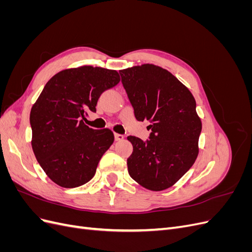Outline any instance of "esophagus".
I'll return each instance as SVG.
<instances>
[{"mask_svg":"<svg viewBox=\"0 0 252 252\" xmlns=\"http://www.w3.org/2000/svg\"><path fill=\"white\" fill-rule=\"evenodd\" d=\"M114 139H116V141H123L124 135L120 134V133H116V134H114Z\"/></svg>","mask_w":252,"mask_h":252,"instance_id":"obj_1","label":"esophagus"}]
</instances>
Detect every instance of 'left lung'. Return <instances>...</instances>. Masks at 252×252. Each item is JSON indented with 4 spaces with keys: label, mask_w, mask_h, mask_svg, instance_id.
I'll return each mask as SVG.
<instances>
[{
    "label": "left lung",
    "mask_w": 252,
    "mask_h": 252,
    "mask_svg": "<svg viewBox=\"0 0 252 252\" xmlns=\"http://www.w3.org/2000/svg\"><path fill=\"white\" fill-rule=\"evenodd\" d=\"M138 121L147 120L150 140L129 135L133 151L128 172L152 191L173 186L194 164L199 155L202 121L190 90L174 75L154 64L120 70Z\"/></svg>",
    "instance_id": "1"
}]
</instances>
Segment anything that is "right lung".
Segmentation results:
<instances>
[{"instance_id": "add662e5", "label": "right lung", "mask_w": 252, "mask_h": 252, "mask_svg": "<svg viewBox=\"0 0 252 252\" xmlns=\"http://www.w3.org/2000/svg\"><path fill=\"white\" fill-rule=\"evenodd\" d=\"M120 80L117 70L107 68H68L53 75L33 104L32 150L57 185L74 188L94 178L114 135L108 128L93 129L84 121L89 111H95L100 95Z\"/></svg>"}]
</instances>
